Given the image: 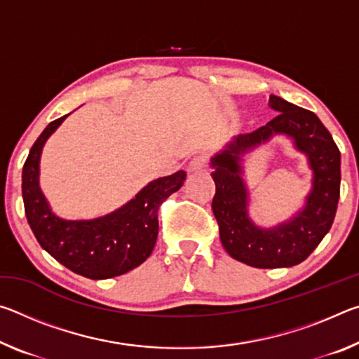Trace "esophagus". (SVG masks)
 I'll list each match as a JSON object with an SVG mask.
<instances>
[{
	"instance_id": "esophagus-1",
	"label": "esophagus",
	"mask_w": 359,
	"mask_h": 359,
	"mask_svg": "<svg viewBox=\"0 0 359 359\" xmlns=\"http://www.w3.org/2000/svg\"><path fill=\"white\" fill-rule=\"evenodd\" d=\"M205 168H208V158L203 156V155L194 156L193 160L190 161V165H188V169H190L191 172L205 171Z\"/></svg>"
}]
</instances>
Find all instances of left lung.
<instances>
[{
	"mask_svg": "<svg viewBox=\"0 0 359 359\" xmlns=\"http://www.w3.org/2000/svg\"><path fill=\"white\" fill-rule=\"evenodd\" d=\"M277 115L248 135L234 136L210 158L215 196L212 210L229 257L259 269L302 263L331 229L340 196V151L331 133L313 112L269 96ZM274 135H285L308 158L313 188L303 209L276 227H258L250 217V192L243 179V156Z\"/></svg>",
	"mask_w": 359,
	"mask_h": 359,
	"instance_id": "obj_1",
	"label": "left lung"
}]
</instances>
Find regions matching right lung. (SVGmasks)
Instances as JSON below:
<instances>
[{
  "label": "right lung",
  "instance_id": "obj_1",
  "mask_svg": "<svg viewBox=\"0 0 359 359\" xmlns=\"http://www.w3.org/2000/svg\"><path fill=\"white\" fill-rule=\"evenodd\" d=\"M69 114L46 126L22 171L27 220L39 245L58 263L93 280L126 274L150 257L158 238V208L184 185L185 171L149 182L128 203L92 220H66L50 209L39 185L42 149Z\"/></svg>",
  "mask_w": 359,
  "mask_h": 359
}]
</instances>
